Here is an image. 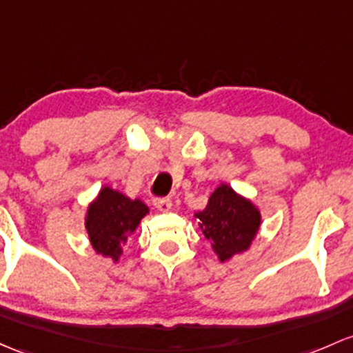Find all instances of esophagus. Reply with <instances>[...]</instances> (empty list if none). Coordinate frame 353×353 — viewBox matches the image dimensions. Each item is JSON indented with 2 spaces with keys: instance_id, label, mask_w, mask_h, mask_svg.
Returning <instances> with one entry per match:
<instances>
[{
  "instance_id": "1",
  "label": "esophagus",
  "mask_w": 353,
  "mask_h": 353,
  "mask_svg": "<svg viewBox=\"0 0 353 353\" xmlns=\"http://www.w3.org/2000/svg\"><path fill=\"white\" fill-rule=\"evenodd\" d=\"M154 206L161 211H169L172 208V201L169 198H155Z\"/></svg>"
}]
</instances>
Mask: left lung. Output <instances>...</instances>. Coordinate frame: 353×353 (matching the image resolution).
Returning <instances> with one entry per match:
<instances>
[{
    "label": "left lung",
    "mask_w": 353,
    "mask_h": 353,
    "mask_svg": "<svg viewBox=\"0 0 353 353\" xmlns=\"http://www.w3.org/2000/svg\"><path fill=\"white\" fill-rule=\"evenodd\" d=\"M196 218L221 262L247 250L261 225V214L254 205L225 184L216 188Z\"/></svg>",
    "instance_id": "8db88e82"
}]
</instances>
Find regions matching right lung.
Masks as SVG:
<instances>
[{
  "label": "right lung",
  "mask_w": 353,
  "mask_h": 353,
  "mask_svg": "<svg viewBox=\"0 0 353 353\" xmlns=\"http://www.w3.org/2000/svg\"><path fill=\"white\" fill-rule=\"evenodd\" d=\"M147 213L148 208L140 199H130L111 188H103L86 216V230L94 250L118 261L121 245L127 243Z\"/></svg>",
  "instance_id": "right-lung-1"
}]
</instances>
